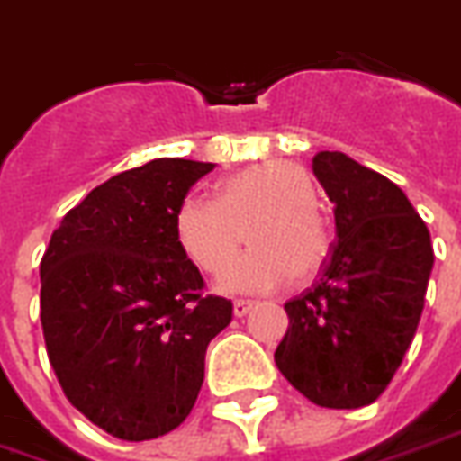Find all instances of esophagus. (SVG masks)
Returning a JSON list of instances; mask_svg holds the SVG:
<instances>
[{
	"instance_id": "obj_1",
	"label": "esophagus",
	"mask_w": 461,
	"mask_h": 461,
	"mask_svg": "<svg viewBox=\"0 0 461 461\" xmlns=\"http://www.w3.org/2000/svg\"><path fill=\"white\" fill-rule=\"evenodd\" d=\"M254 308V303L251 300H234V315L244 317L249 315V310Z\"/></svg>"
}]
</instances>
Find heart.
<instances>
[{
  "label": "heart",
  "instance_id": "heart-1",
  "mask_svg": "<svg viewBox=\"0 0 461 461\" xmlns=\"http://www.w3.org/2000/svg\"><path fill=\"white\" fill-rule=\"evenodd\" d=\"M254 220V251L224 276V291H276L293 274L305 278L325 264L332 240L315 207V183L291 161L249 166L224 180L217 197H185L176 210V240L203 274L220 276L237 258L241 230Z\"/></svg>",
  "mask_w": 461,
  "mask_h": 461
}]
</instances>
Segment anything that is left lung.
Listing matches in <instances>:
<instances>
[{
	"label": "left lung",
	"instance_id": "left-lung-1",
	"mask_svg": "<svg viewBox=\"0 0 461 461\" xmlns=\"http://www.w3.org/2000/svg\"><path fill=\"white\" fill-rule=\"evenodd\" d=\"M312 173L335 203L337 240L322 278L285 303L288 330L274 359L295 391L322 408L376 401L401 366L430 281V231L386 176L339 151Z\"/></svg>",
	"mask_w": 461,
	"mask_h": 461
}]
</instances>
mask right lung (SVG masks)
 Wrapping results in <instances>:
<instances>
[{
	"label": "right lung",
	"instance_id": "add662e5",
	"mask_svg": "<svg viewBox=\"0 0 461 461\" xmlns=\"http://www.w3.org/2000/svg\"><path fill=\"white\" fill-rule=\"evenodd\" d=\"M214 163L156 158L75 204L41 258V325L58 384L112 438H161L185 420L207 344L231 300L204 295L176 240V210Z\"/></svg>",
	"mask_w": 461,
	"mask_h": 461
}]
</instances>
